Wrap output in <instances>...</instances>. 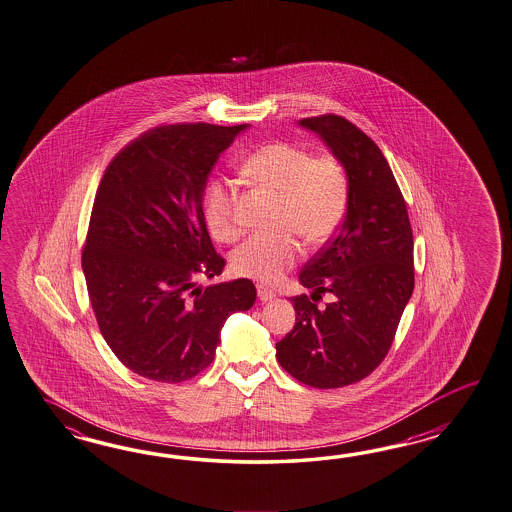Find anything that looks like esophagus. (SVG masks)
I'll return each instance as SVG.
<instances>
[{
    "label": "esophagus",
    "mask_w": 512,
    "mask_h": 512,
    "mask_svg": "<svg viewBox=\"0 0 512 512\" xmlns=\"http://www.w3.org/2000/svg\"><path fill=\"white\" fill-rule=\"evenodd\" d=\"M256 289H258V299L262 302H271L276 297V293L273 289L265 288L262 284H258Z\"/></svg>",
    "instance_id": "1"
}]
</instances>
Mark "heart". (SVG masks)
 <instances>
[{
  "label": "heart",
  "instance_id": "b5f03b06",
  "mask_svg": "<svg viewBox=\"0 0 512 512\" xmlns=\"http://www.w3.org/2000/svg\"><path fill=\"white\" fill-rule=\"evenodd\" d=\"M241 172L276 195V219L308 243H321L336 232L347 210L349 182L340 161L312 158L288 143H269L250 152ZM236 193L226 182H213L204 198V217L213 237L234 241L239 236L234 215ZM301 258V245L291 230L262 232L243 241L232 254L237 275L275 284Z\"/></svg>",
  "mask_w": 512,
  "mask_h": 512
}]
</instances>
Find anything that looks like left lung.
<instances>
[{
	"label": "left lung",
	"mask_w": 512,
	"mask_h": 512,
	"mask_svg": "<svg viewBox=\"0 0 512 512\" xmlns=\"http://www.w3.org/2000/svg\"><path fill=\"white\" fill-rule=\"evenodd\" d=\"M299 126L340 161L349 198L336 236L299 275L304 288L334 299L327 308L291 299L295 327L276 343V358L308 386L341 388L367 377L392 347L414 291L412 228L394 172L366 133L336 115Z\"/></svg>",
	"instance_id": "obj_1"
}]
</instances>
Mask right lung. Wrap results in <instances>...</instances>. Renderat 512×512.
<instances>
[{
	"label": "right lung",
	"mask_w": 512,
	"mask_h": 512,
	"mask_svg": "<svg viewBox=\"0 0 512 512\" xmlns=\"http://www.w3.org/2000/svg\"><path fill=\"white\" fill-rule=\"evenodd\" d=\"M249 124H178L126 146L105 171L81 267L98 327L118 360L159 382L208 367L224 321L247 312V278L197 286L223 273L204 219V191L224 150Z\"/></svg>",
	"instance_id": "obj_1"
}]
</instances>
